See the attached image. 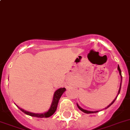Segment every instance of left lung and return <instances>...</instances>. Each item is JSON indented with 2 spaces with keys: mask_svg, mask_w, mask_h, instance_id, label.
<instances>
[{
  "mask_svg": "<svg viewBox=\"0 0 130 130\" xmlns=\"http://www.w3.org/2000/svg\"><path fill=\"white\" fill-rule=\"evenodd\" d=\"M118 70L119 74H120V77H121L120 85V89H119L118 92V95H117V96L116 97L115 99H114V100H113V101H112V102H111L110 104H109V105L107 107H106V108H105V109H106V108H108V107H110V106L112 105V104H113V103H114V101H115V100H116V99H117V97H118V94H120V92L121 86H122V71H121L120 68V67H119V65H118ZM77 106H78V108H79V110H81L82 112H85V113H86V114H92V113H96V112H99V111H89V110H85V109L82 108L81 107H80V106H79V105H78V104H77Z\"/></svg>",
  "mask_w": 130,
  "mask_h": 130,
  "instance_id": "8db88e82",
  "label": "left lung"
}]
</instances>
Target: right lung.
Segmentation results:
<instances>
[{"mask_svg": "<svg viewBox=\"0 0 130 130\" xmlns=\"http://www.w3.org/2000/svg\"><path fill=\"white\" fill-rule=\"evenodd\" d=\"M66 90L65 88H60V89H57V90H55V93L53 94V100H52V104H51V106H50V109L48 110V111H47L45 112H43V113H33V112H28V111H26L24 109L18 107V108L21 111H22L23 112H24L25 114H27V115L31 116H34V117H38V118H49L50 116H52L57 110V104H58L59 100L61 96V95L63 94V93Z\"/></svg>", "mask_w": 130, "mask_h": 130, "instance_id": "add662e5", "label": "right lung"}]
</instances>
